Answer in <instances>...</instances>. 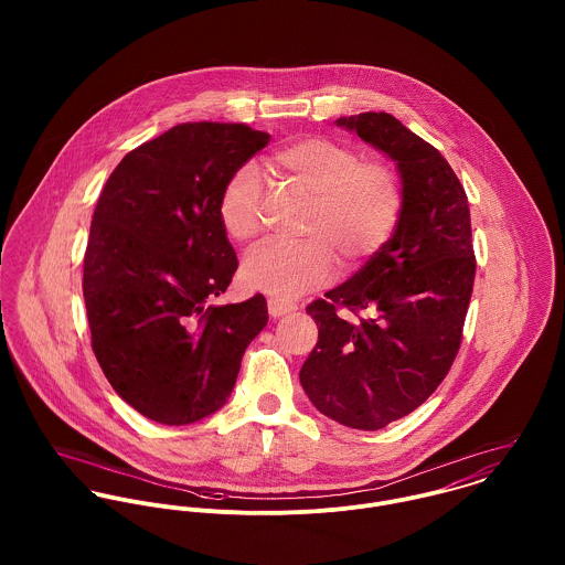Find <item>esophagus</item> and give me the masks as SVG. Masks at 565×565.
I'll use <instances>...</instances> for the list:
<instances>
[{
	"label": "esophagus",
	"mask_w": 565,
	"mask_h": 565,
	"mask_svg": "<svg viewBox=\"0 0 565 565\" xmlns=\"http://www.w3.org/2000/svg\"><path fill=\"white\" fill-rule=\"evenodd\" d=\"M267 309H269V316L271 318H282L287 313H294L298 309L296 302H289V300H278V298H269L267 300Z\"/></svg>",
	"instance_id": "esophagus-1"
}]
</instances>
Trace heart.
Masks as SVG:
<instances>
[{"mask_svg":"<svg viewBox=\"0 0 565 565\" xmlns=\"http://www.w3.org/2000/svg\"><path fill=\"white\" fill-rule=\"evenodd\" d=\"M276 169L313 198L305 220L307 239L267 243L243 263L247 287L291 298L328 282L337 254L345 265H361L392 239L404 206L401 173L387 161H365L359 150L305 137L276 150ZM265 184L254 164L239 167L224 184L217 215L224 233L254 243L263 233Z\"/></svg>","mask_w":565,"mask_h":565,"instance_id":"obj_1","label":"heart"}]
</instances>
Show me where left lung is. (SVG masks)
<instances>
[{"mask_svg":"<svg viewBox=\"0 0 565 565\" xmlns=\"http://www.w3.org/2000/svg\"><path fill=\"white\" fill-rule=\"evenodd\" d=\"M334 124L396 162L403 215L379 254L307 307L318 345L300 383L326 417L379 430L424 403L459 352L477 271L470 206L448 161L390 113ZM339 308L369 316L345 321Z\"/></svg>","mask_w":565,"mask_h":565,"instance_id":"1","label":"left lung"}]
</instances>
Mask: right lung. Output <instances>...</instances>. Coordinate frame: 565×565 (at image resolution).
I'll use <instances>...</instances> for the list:
<instances>
[{
    "instance_id": "obj_1",
    "label": "right lung",
    "mask_w": 565,
    "mask_h": 565,
    "mask_svg": "<svg viewBox=\"0 0 565 565\" xmlns=\"http://www.w3.org/2000/svg\"><path fill=\"white\" fill-rule=\"evenodd\" d=\"M267 143L245 124H180L128 152L99 193L82 276L90 343L148 419L182 426L222 408L267 323L260 294L211 305L239 265L220 193Z\"/></svg>"
}]
</instances>
